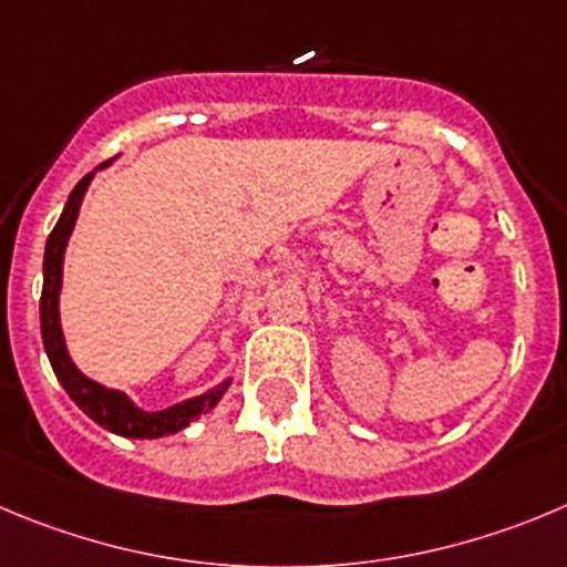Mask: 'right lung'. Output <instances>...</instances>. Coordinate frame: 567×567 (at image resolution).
Instances as JSON below:
<instances>
[{
	"instance_id": "1",
	"label": "right lung",
	"mask_w": 567,
	"mask_h": 567,
	"mask_svg": "<svg viewBox=\"0 0 567 567\" xmlns=\"http://www.w3.org/2000/svg\"><path fill=\"white\" fill-rule=\"evenodd\" d=\"M111 162L100 164L97 171H105ZM97 171L83 176L78 187L69 193L66 206H63L61 218H58L55 229L47 237L44 248V288H41V338H44V352L52 363L58 383L63 385L78 409L97 422L105 431L116 433L125 439H158L171 436V433L184 431L193 420L200 414H209L215 405L220 403V396L229 391L231 374H226L220 383L206 389L204 394H195L182 403H173L162 411H145L131 400L125 391L109 389V385L97 383V380L86 378L72 361L66 349V338H63L61 327V288H63V257H66L69 237L75 231L78 215H81L83 195H86L89 184L97 176Z\"/></svg>"
}]
</instances>
